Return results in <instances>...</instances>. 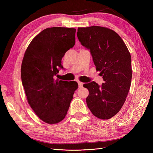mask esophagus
<instances>
[{"mask_svg": "<svg viewBox=\"0 0 153 153\" xmlns=\"http://www.w3.org/2000/svg\"><path fill=\"white\" fill-rule=\"evenodd\" d=\"M83 85H84V83L83 82H78V87H79V88L83 87Z\"/></svg>", "mask_w": 153, "mask_h": 153, "instance_id": "1", "label": "esophagus"}]
</instances>
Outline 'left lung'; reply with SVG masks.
I'll use <instances>...</instances> for the list:
<instances>
[{"mask_svg": "<svg viewBox=\"0 0 153 153\" xmlns=\"http://www.w3.org/2000/svg\"><path fill=\"white\" fill-rule=\"evenodd\" d=\"M77 37L90 50L96 71L105 81L101 86L95 82L84 85L89 92L87 106L96 117L109 119L122 108L131 86L130 53L119 34L106 27H78Z\"/></svg>", "mask_w": 153, "mask_h": 153, "instance_id": "left-lung-1", "label": "left lung"}]
</instances>
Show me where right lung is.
Masks as SVG:
<instances>
[{"label": "right lung", "instance_id": "1", "mask_svg": "<svg viewBox=\"0 0 153 153\" xmlns=\"http://www.w3.org/2000/svg\"><path fill=\"white\" fill-rule=\"evenodd\" d=\"M76 29L53 27L44 29L25 50L21 78L27 101L38 117L46 123L57 124L65 118L76 82L55 79L61 60L75 43Z\"/></svg>", "mask_w": 153, "mask_h": 153}]
</instances>
